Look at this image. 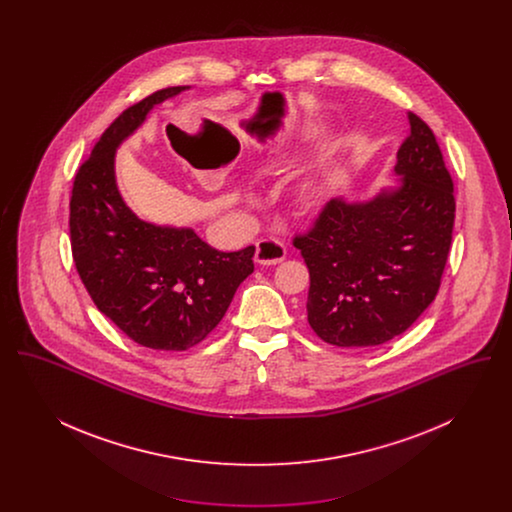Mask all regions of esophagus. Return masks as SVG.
<instances>
[{
  "instance_id": "esophagus-1",
  "label": "esophagus",
  "mask_w": 512,
  "mask_h": 512,
  "mask_svg": "<svg viewBox=\"0 0 512 512\" xmlns=\"http://www.w3.org/2000/svg\"><path fill=\"white\" fill-rule=\"evenodd\" d=\"M286 259V247L282 242L274 240V238H265L261 242H257L255 247V263L265 265V267H272L278 265Z\"/></svg>"
}]
</instances>
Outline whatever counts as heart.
<instances>
[{
  "instance_id": "1",
  "label": "heart",
  "mask_w": 512,
  "mask_h": 512,
  "mask_svg": "<svg viewBox=\"0 0 512 512\" xmlns=\"http://www.w3.org/2000/svg\"><path fill=\"white\" fill-rule=\"evenodd\" d=\"M326 188H324V184H320V182H311L309 186H305V190H303V203L307 205V207H311V209H318V207H322L324 203H326Z\"/></svg>"
}]
</instances>
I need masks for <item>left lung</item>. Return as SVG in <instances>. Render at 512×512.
I'll return each instance as SVG.
<instances>
[{"label": "left lung", "mask_w": 512, "mask_h": 512, "mask_svg": "<svg viewBox=\"0 0 512 512\" xmlns=\"http://www.w3.org/2000/svg\"><path fill=\"white\" fill-rule=\"evenodd\" d=\"M395 184L366 201L332 199L297 236L311 288L307 318L320 340L372 347L411 328L438 295L447 263L453 180L430 126L409 113Z\"/></svg>", "instance_id": "8db88e82"}]
</instances>
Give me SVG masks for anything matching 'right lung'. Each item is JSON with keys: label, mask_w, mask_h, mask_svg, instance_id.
I'll return each instance as SVG.
<instances>
[{"label": "right lung", "mask_w": 512, "mask_h": 512, "mask_svg": "<svg viewBox=\"0 0 512 512\" xmlns=\"http://www.w3.org/2000/svg\"><path fill=\"white\" fill-rule=\"evenodd\" d=\"M190 86H172L122 111L78 169L71 197V245L80 280L99 311L130 340L186 351L205 340L253 272L255 247L224 253L192 228L140 219L122 199L115 155L151 109Z\"/></svg>", "instance_id": "1"}]
</instances>
